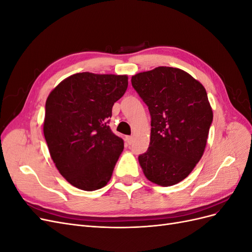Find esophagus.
Wrapping results in <instances>:
<instances>
[{
  "label": "esophagus",
  "instance_id": "obj_1",
  "mask_svg": "<svg viewBox=\"0 0 252 252\" xmlns=\"http://www.w3.org/2000/svg\"><path fill=\"white\" fill-rule=\"evenodd\" d=\"M125 140H126V142H127V144H129V145H131L132 142H133V138H132V136H126Z\"/></svg>",
  "mask_w": 252,
  "mask_h": 252
}]
</instances>
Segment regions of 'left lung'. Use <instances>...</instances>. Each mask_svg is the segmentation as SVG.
Here are the masks:
<instances>
[{
  "instance_id": "obj_1",
  "label": "left lung",
  "mask_w": 252,
  "mask_h": 252,
  "mask_svg": "<svg viewBox=\"0 0 252 252\" xmlns=\"http://www.w3.org/2000/svg\"><path fill=\"white\" fill-rule=\"evenodd\" d=\"M132 87L148 106V150L139 156L150 182L168 187L186 179L201 159L213 113L202 84L179 68L159 66L132 75Z\"/></svg>"
}]
</instances>
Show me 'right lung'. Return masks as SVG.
<instances>
[{
	"label": "right lung",
	"mask_w": 252,
	"mask_h": 252,
	"mask_svg": "<svg viewBox=\"0 0 252 252\" xmlns=\"http://www.w3.org/2000/svg\"><path fill=\"white\" fill-rule=\"evenodd\" d=\"M128 77L81 72L61 82L45 106L43 131L49 154L68 183L85 191L107 185L124 142L108 126Z\"/></svg>",
	"instance_id": "add662e5"
}]
</instances>
